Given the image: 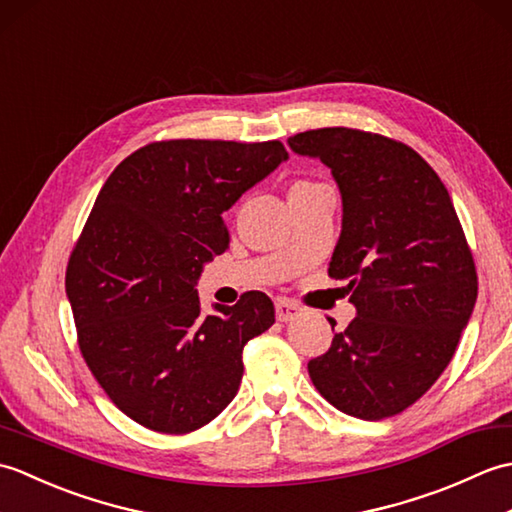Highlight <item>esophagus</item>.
<instances>
[{"label":"esophagus","mask_w":512,"mask_h":512,"mask_svg":"<svg viewBox=\"0 0 512 512\" xmlns=\"http://www.w3.org/2000/svg\"><path fill=\"white\" fill-rule=\"evenodd\" d=\"M275 312H277V319L284 323V321H292L295 317H299L301 308H299V303H295L292 299H277Z\"/></svg>","instance_id":"1"}]
</instances>
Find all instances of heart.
I'll return each mask as SVG.
<instances>
[{
  "label": "heart",
  "mask_w": 512,
  "mask_h": 512,
  "mask_svg": "<svg viewBox=\"0 0 512 512\" xmlns=\"http://www.w3.org/2000/svg\"><path fill=\"white\" fill-rule=\"evenodd\" d=\"M301 184H310V182H297V184H292V187H301Z\"/></svg>",
  "instance_id": "obj_1"
}]
</instances>
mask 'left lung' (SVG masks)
<instances>
[{"instance_id":"8db88e82","label":"left lung","mask_w":512,"mask_h":512,"mask_svg":"<svg viewBox=\"0 0 512 512\" xmlns=\"http://www.w3.org/2000/svg\"><path fill=\"white\" fill-rule=\"evenodd\" d=\"M288 145L319 158L339 184L343 228L328 275L347 279L356 306L330 350L308 363L310 378L347 416H396L447 369L477 299L451 195L429 162L394 138L323 127Z\"/></svg>"}]
</instances>
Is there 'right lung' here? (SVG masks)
Here are the masks:
<instances>
[{"instance_id":"right-lung-1","label":"right lung","mask_w":512,"mask_h":512,"mask_svg":"<svg viewBox=\"0 0 512 512\" xmlns=\"http://www.w3.org/2000/svg\"><path fill=\"white\" fill-rule=\"evenodd\" d=\"M288 158L279 140H158L107 178L74 244L68 292L79 350L125 416L191 433L226 409L244 345L275 323L264 292L202 314V266L231 242L222 213Z\"/></svg>"}]
</instances>
